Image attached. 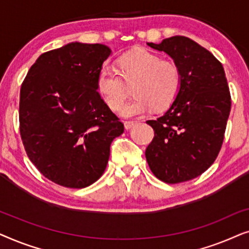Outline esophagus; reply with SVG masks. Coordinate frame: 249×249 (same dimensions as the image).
Wrapping results in <instances>:
<instances>
[{
  "label": "esophagus",
  "mask_w": 249,
  "mask_h": 249,
  "mask_svg": "<svg viewBox=\"0 0 249 249\" xmlns=\"http://www.w3.org/2000/svg\"><path fill=\"white\" fill-rule=\"evenodd\" d=\"M136 124H137V122H135V121H124V128L127 129V130L131 129Z\"/></svg>",
  "instance_id": "1"
}]
</instances>
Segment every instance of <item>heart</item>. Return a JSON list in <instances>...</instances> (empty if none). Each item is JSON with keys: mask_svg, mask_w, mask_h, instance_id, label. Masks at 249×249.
I'll return each instance as SVG.
<instances>
[{"mask_svg": "<svg viewBox=\"0 0 249 249\" xmlns=\"http://www.w3.org/2000/svg\"><path fill=\"white\" fill-rule=\"evenodd\" d=\"M120 74L127 83L136 79L132 91L136 96L122 110L124 117H137L151 111L163 110L175 101L180 89V71L176 64L163 61L147 50H136L119 60ZM96 88L112 110L124 107L128 91L118 71L103 67L98 71Z\"/></svg>", "mask_w": 249, "mask_h": 249, "instance_id": "1", "label": "heart"}]
</instances>
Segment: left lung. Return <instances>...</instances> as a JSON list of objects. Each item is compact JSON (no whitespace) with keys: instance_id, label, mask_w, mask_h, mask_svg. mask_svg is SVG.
Segmentation results:
<instances>
[{"instance_id":"1","label":"left lung","mask_w":249,"mask_h":249,"mask_svg":"<svg viewBox=\"0 0 249 249\" xmlns=\"http://www.w3.org/2000/svg\"><path fill=\"white\" fill-rule=\"evenodd\" d=\"M147 45L171 57L181 81L165 113L146 121L154 129L146 160L156 178L183 182L205 172L219 154L231 108L229 86L220 61L188 37Z\"/></svg>"}]
</instances>
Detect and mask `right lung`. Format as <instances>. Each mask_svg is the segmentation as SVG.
Returning a JSON list of instances; mask_svg holds the SVG:
<instances>
[{
    "label": "right lung",
    "instance_id": "add662e5",
    "mask_svg": "<svg viewBox=\"0 0 249 249\" xmlns=\"http://www.w3.org/2000/svg\"><path fill=\"white\" fill-rule=\"evenodd\" d=\"M112 51L72 42L39 55L20 89V135L44 177L85 188L103 175L124 124L98 94V71Z\"/></svg>",
    "mask_w": 249,
    "mask_h": 249
}]
</instances>
